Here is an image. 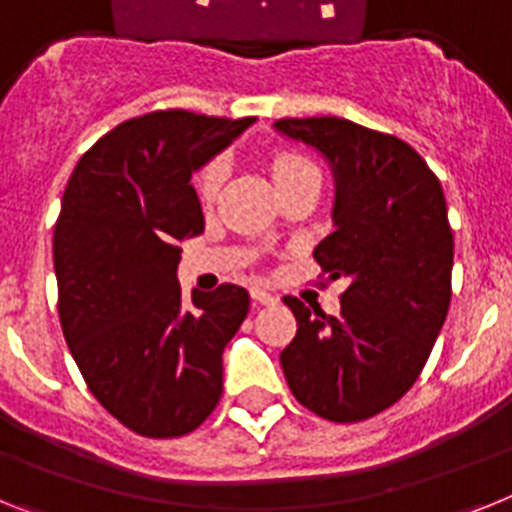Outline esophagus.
Returning <instances> with one entry per match:
<instances>
[{
    "instance_id": "obj_1",
    "label": "esophagus",
    "mask_w": 512,
    "mask_h": 512,
    "mask_svg": "<svg viewBox=\"0 0 512 512\" xmlns=\"http://www.w3.org/2000/svg\"><path fill=\"white\" fill-rule=\"evenodd\" d=\"M249 294H252V302L255 304H276L278 302V296L270 294V291H265V289H252Z\"/></svg>"
}]
</instances>
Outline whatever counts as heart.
<instances>
[{
    "label": "heart",
    "mask_w": 512,
    "mask_h": 512,
    "mask_svg": "<svg viewBox=\"0 0 512 512\" xmlns=\"http://www.w3.org/2000/svg\"><path fill=\"white\" fill-rule=\"evenodd\" d=\"M317 174L315 166L299 156H291V153H281V156L273 158V179L276 184L291 182V179H299V176ZM223 179H226V163L213 161L210 166H205V171L197 179V192L203 197L205 203L216 200L218 190H221Z\"/></svg>",
    "instance_id": "1"
}]
</instances>
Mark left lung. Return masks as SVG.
<instances>
[{"label": "left lung", "mask_w": 512, "mask_h": 512, "mask_svg": "<svg viewBox=\"0 0 512 512\" xmlns=\"http://www.w3.org/2000/svg\"><path fill=\"white\" fill-rule=\"evenodd\" d=\"M273 130L330 166L333 231L312 255L330 281H349L338 315L286 296L299 328L281 351L283 375L322 419L362 422L414 385L448 317L442 184L411 145L349 119H281Z\"/></svg>", "instance_id": "8db88e82"}]
</instances>
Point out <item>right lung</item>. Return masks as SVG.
<instances>
[{"label": "right lung", "mask_w": 512, "mask_h": 512, "mask_svg": "<svg viewBox=\"0 0 512 512\" xmlns=\"http://www.w3.org/2000/svg\"><path fill=\"white\" fill-rule=\"evenodd\" d=\"M255 119L156 111L77 161L54 229L59 320L90 393L145 437L192 432L216 409L223 349L249 312L242 286L192 291L176 265L205 218L192 174Z\"/></svg>", "instance_id": "right-lung-1"}]
</instances>
